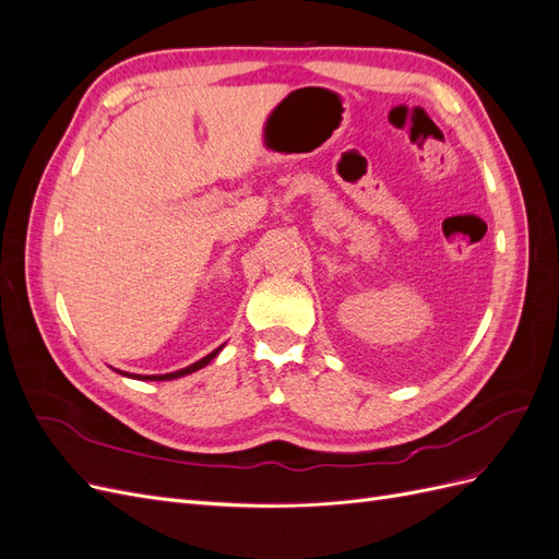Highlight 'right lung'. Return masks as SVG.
Returning a JSON list of instances; mask_svg holds the SVG:
<instances>
[{
  "mask_svg": "<svg viewBox=\"0 0 559 559\" xmlns=\"http://www.w3.org/2000/svg\"><path fill=\"white\" fill-rule=\"evenodd\" d=\"M224 347V345H222ZM222 347H216L214 352H210L207 357H202L200 361H195V364H191V366H186V368H181V370H175V373H165V376H134V373H121V376H128V378H134V380H177V378H183V376H189V373H195V370H200L202 366H207L218 352H222Z\"/></svg>",
  "mask_w": 559,
  "mask_h": 559,
  "instance_id": "1",
  "label": "right lung"
}]
</instances>
